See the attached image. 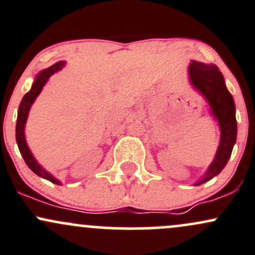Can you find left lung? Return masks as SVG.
Instances as JSON below:
<instances>
[{
    "label": "left lung",
    "instance_id": "obj_1",
    "mask_svg": "<svg viewBox=\"0 0 255 255\" xmlns=\"http://www.w3.org/2000/svg\"><path fill=\"white\" fill-rule=\"evenodd\" d=\"M189 76L191 85L208 102L211 113L220 127L219 147L206 174L196 183V185H201L219 174L230 158L237 135L236 111L234 98L226 88L224 76L217 66L192 60L189 65Z\"/></svg>",
    "mask_w": 255,
    "mask_h": 255
}]
</instances>
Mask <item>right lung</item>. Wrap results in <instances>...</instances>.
Returning a JSON list of instances; mask_svg holds the SVG:
<instances>
[{"label": "right lung", "mask_w": 255, "mask_h": 255, "mask_svg": "<svg viewBox=\"0 0 255 255\" xmlns=\"http://www.w3.org/2000/svg\"><path fill=\"white\" fill-rule=\"evenodd\" d=\"M64 66H65V61H58V63L54 64V65L49 66L48 69L43 70V71H41L40 74L36 76V80L35 82H33L31 89L25 94L23 99H21L20 105H19L18 119H16V127H15L16 144H18L19 151H20L21 156H23L25 163L27 164V167H29L35 174H37L38 177L47 179V180L52 181L53 184H58V185H60V181L53 177V175L50 174L49 172H47L46 169L42 168V166H40L38 162L36 161L35 157H33L31 151H30L29 146H27L26 140H25L24 129H25V123H26L27 116H29L30 108H31V105L33 104L36 98L38 97V94L41 93L43 86L46 85L48 78L52 76L53 74L59 71V70L64 68Z\"/></svg>", "instance_id": "right-lung-1"}]
</instances>
